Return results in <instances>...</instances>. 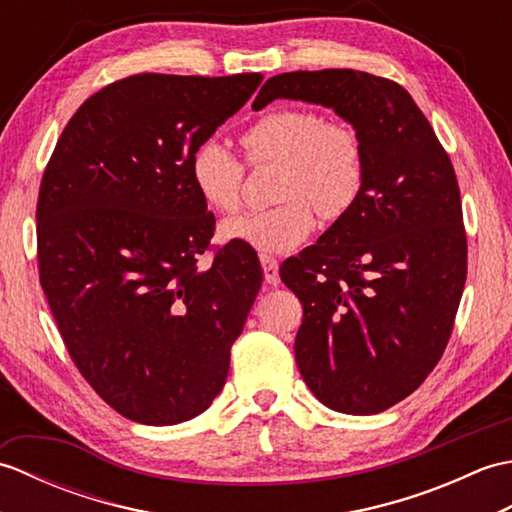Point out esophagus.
Masks as SVG:
<instances>
[{
	"label": "esophagus",
	"mask_w": 512,
	"mask_h": 512,
	"mask_svg": "<svg viewBox=\"0 0 512 512\" xmlns=\"http://www.w3.org/2000/svg\"><path fill=\"white\" fill-rule=\"evenodd\" d=\"M259 262H262V268H264L266 284L279 286L281 279H279V264H277V259L270 257V255H259Z\"/></svg>",
	"instance_id": "1"
}]
</instances>
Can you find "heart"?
I'll list each match as a JSON object with an SVG mask.
<instances>
[{
    "mask_svg": "<svg viewBox=\"0 0 512 512\" xmlns=\"http://www.w3.org/2000/svg\"><path fill=\"white\" fill-rule=\"evenodd\" d=\"M253 162H281L275 209L250 211L222 224V235L262 253L301 246L319 215L336 220L356 204L365 180L363 143L350 125L328 123L310 110H273L242 134ZM191 180L202 202L231 213L242 198L244 165L220 140H206L191 160Z\"/></svg>",
    "mask_w": 512,
    "mask_h": 512,
    "instance_id": "heart-1",
    "label": "heart"
}]
</instances>
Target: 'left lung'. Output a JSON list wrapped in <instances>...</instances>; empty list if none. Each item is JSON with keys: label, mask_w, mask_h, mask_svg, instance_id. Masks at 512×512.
I'll list each match as a JSON object with an SVG mask.
<instances>
[{"label": "left lung", "mask_w": 512, "mask_h": 512, "mask_svg": "<svg viewBox=\"0 0 512 512\" xmlns=\"http://www.w3.org/2000/svg\"><path fill=\"white\" fill-rule=\"evenodd\" d=\"M334 110L363 143L356 204L281 266L303 306L297 367L325 407L385 411L416 391L449 343L466 281L460 187L447 151L398 83L356 70L284 72L253 103Z\"/></svg>", "instance_id": "obj_1"}]
</instances>
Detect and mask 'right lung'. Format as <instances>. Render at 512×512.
Masks as SVG:
<instances>
[{
  "mask_svg": "<svg viewBox=\"0 0 512 512\" xmlns=\"http://www.w3.org/2000/svg\"><path fill=\"white\" fill-rule=\"evenodd\" d=\"M264 76L136 74L65 125L37 202L39 279L83 378L121 416L167 427L220 394L262 268L226 244L191 160Z\"/></svg>",
  "mask_w": 512,
  "mask_h": 512,
  "instance_id": "obj_1",
  "label": "right lung"
}]
</instances>
